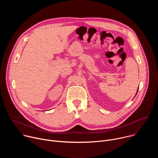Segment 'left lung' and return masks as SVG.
<instances>
[{"instance_id":"obj_1","label":"left lung","mask_w":158,"mask_h":158,"mask_svg":"<svg viewBox=\"0 0 158 158\" xmlns=\"http://www.w3.org/2000/svg\"><path fill=\"white\" fill-rule=\"evenodd\" d=\"M138 91H137V93H138Z\"/></svg>"}]
</instances>
